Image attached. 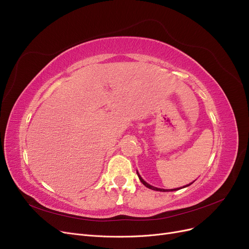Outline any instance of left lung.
<instances>
[{
  "label": "left lung",
  "instance_id": "left-lung-1",
  "mask_svg": "<svg viewBox=\"0 0 249 249\" xmlns=\"http://www.w3.org/2000/svg\"><path fill=\"white\" fill-rule=\"evenodd\" d=\"M136 173H137V176H139V178H140V180L143 183V185L146 187V188H149V189H151V190H154V191H160V192H166V191H177V190H179V189H181V188H178V189H172V190H165V189H159V188H156V187H153V186H151V185H149L148 182H145L142 178V177L140 176V173L136 171ZM190 185H192V182L190 183ZM190 185H187V186H185V187H182V188H186V187H189Z\"/></svg>",
  "mask_w": 249,
  "mask_h": 249
}]
</instances>
